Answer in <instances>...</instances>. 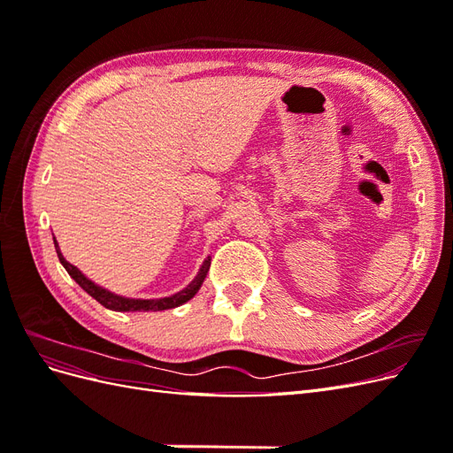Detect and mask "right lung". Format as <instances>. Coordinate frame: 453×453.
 <instances>
[{"label": "right lung", "mask_w": 453, "mask_h": 453, "mask_svg": "<svg viewBox=\"0 0 453 453\" xmlns=\"http://www.w3.org/2000/svg\"><path fill=\"white\" fill-rule=\"evenodd\" d=\"M54 248H57L60 263L64 265V268L67 270V273H70V276H72L81 287H83V289H85L92 298L98 300V303H100L102 306H105L107 310H115V311H162V310H170V308H175V306H181V304L187 303V300H190V298H193V296L198 293L200 285H202L203 280H205V273H208L210 265H211V258H210V257L205 258L202 268H200V272H198V276L195 278V281L190 283V285L187 287V289H183L181 293H175V295H172V296L157 298V300L125 298V296H119V295L109 293V291L104 289V287L96 285V283H92L90 280H87V278L83 276V273L79 272V268H75L73 265H70V263H67V260L64 258V255H62L60 250H58L57 240H54Z\"/></svg>", "instance_id": "right-lung-1"}]
</instances>
